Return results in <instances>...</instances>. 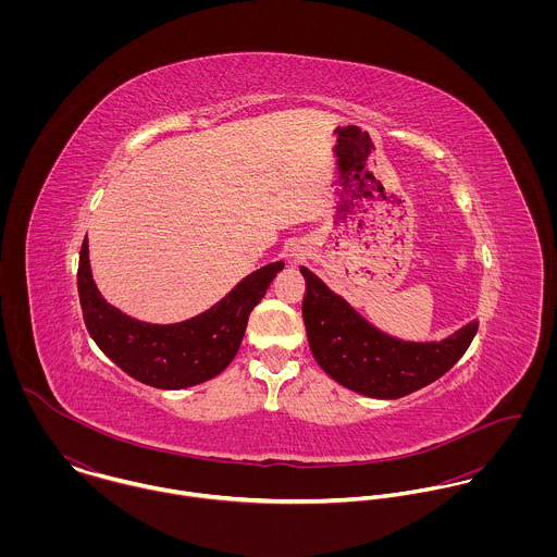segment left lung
I'll use <instances>...</instances> for the list:
<instances>
[{
    "label": "left lung",
    "instance_id": "1",
    "mask_svg": "<svg viewBox=\"0 0 557 557\" xmlns=\"http://www.w3.org/2000/svg\"><path fill=\"white\" fill-rule=\"evenodd\" d=\"M307 292L302 318L319 367L341 386L373 398H398L424 388L450 371L474 341L470 321L444 341L411 343L380 332L309 268H300Z\"/></svg>",
    "mask_w": 557,
    "mask_h": 557
}]
</instances>
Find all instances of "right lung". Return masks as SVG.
Listing matches in <instances>:
<instances>
[{
    "label": "right lung",
    "mask_w": 557,
    "mask_h": 557,
    "mask_svg": "<svg viewBox=\"0 0 557 557\" xmlns=\"http://www.w3.org/2000/svg\"><path fill=\"white\" fill-rule=\"evenodd\" d=\"M283 265L274 261L255 270L197 318L159 325L128 318L100 296L91 278L85 236L77 272L83 321L104 356L131 377L162 391L188 388L216 377L236 358L250 311Z\"/></svg>",
    "instance_id": "obj_1"
}]
</instances>
